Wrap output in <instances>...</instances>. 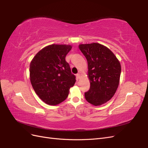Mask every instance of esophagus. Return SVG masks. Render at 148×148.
<instances>
[{
  "instance_id": "1",
  "label": "esophagus",
  "mask_w": 148,
  "mask_h": 148,
  "mask_svg": "<svg viewBox=\"0 0 148 148\" xmlns=\"http://www.w3.org/2000/svg\"><path fill=\"white\" fill-rule=\"evenodd\" d=\"M80 77H81V74H80V73L77 74V78L78 79H79Z\"/></svg>"
}]
</instances>
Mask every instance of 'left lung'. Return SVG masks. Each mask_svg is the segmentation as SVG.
I'll list each match as a JSON object with an SVG mask.
<instances>
[{
    "label": "left lung",
    "mask_w": 148,
    "mask_h": 148,
    "mask_svg": "<svg viewBox=\"0 0 148 148\" xmlns=\"http://www.w3.org/2000/svg\"><path fill=\"white\" fill-rule=\"evenodd\" d=\"M79 50L88 61V77L90 89L85 92V99L98 106L112 97L120 83L121 65L114 53L99 43L81 44Z\"/></svg>",
    "instance_id": "left-lung-1"
}]
</instances>
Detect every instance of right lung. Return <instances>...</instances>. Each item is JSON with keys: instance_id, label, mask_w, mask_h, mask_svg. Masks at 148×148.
Returning a JSON list of instances; mask_svg holds the SVG:
<instances>
[{"instance_id": "add662e5", "label": "right lung", "mask_w": 148, "mask_h": 148, "mask_svg": "<svg viewBox=\"0 0 148 148\" xmlns=\"http://www.w3.org/2000/svg\"><path fill=\"white\" fill-rule=\"evenodd\" d=\"M71 48L69 44H51L40 50L31 61V85L47 104L56 106L64 101L75 83V76L65 60Z\"/></svg>"}]
</instances>
